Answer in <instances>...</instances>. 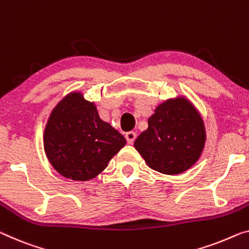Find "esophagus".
Here are the masks:
<instances>
[{
  "mask_svg": "<svg viewBox=\"0 0 249 249\" xmlns=\"http://www.w3.org/2000/svg\"><path fill=\"white\" fill-rule=\"evenodd\" d=\"M136 138H137V133L136 132L129 131V132L125 133V139H127L128 143H133V142H135Z\"/></svg>",
  "mask_w": 249,
  "mask_h": 249,
  "instance_id": "esophagus-1",
  "label": "esophagus"
}]
</instances>
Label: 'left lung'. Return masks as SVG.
I'll list each match as a JSON object with an SVG mask.
<instances>
[{
    "label": "left lung",
    "instance_id": "obj_1",
    "mask_svg": "<svg viewBox=\"0 0 249 249\" xmlns=\"http://www.w3.org/2000/svg\"><path fill=\"white\" fill-rule=\"evenodd\" d=\"M202 118L188 99H168L148 119L135 148L151 169L164 175H179L193 167L205 147Z\"/></svg>",
    "mask_w": 249,
    "mask_h": 249
}]
</instances>
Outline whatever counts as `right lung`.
Masks as SVG:
<instances>
[{"instance_id": "1", "label": "right lung", "mask_w": 249, "mask_h": 249, "mask_svg": "<svg viewBox=\"0 0 249 249\" xmlns=\"http://www.w3.org/2000/svg\"><path fill=\"white\" fill-rule=\"evenodd\" d=\"M43 144L50 163L60 175L87 181L106 169L125 139L100 119L93 102L81 92H71L50 114Z\"/></svg>"}]
</instances>
